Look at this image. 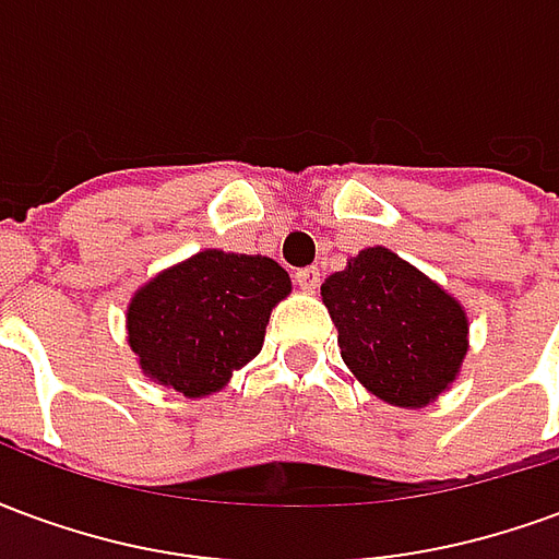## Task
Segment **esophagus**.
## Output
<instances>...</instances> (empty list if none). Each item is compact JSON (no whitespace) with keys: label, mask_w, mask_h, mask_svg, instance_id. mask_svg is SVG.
<instances>
[{"label":"esophagus","mask_w":559,"mask_h":559,"mask_svg":"<svg viewBox=\"0 0 559 559\" xmlns=\"http://www.w3.org/2000/svg\"><path fill=\"white\" fill-rule=\"evenodd\" d=\"M293 278H296V284H299L305 293H314L317 287H320V269H314V266L299 269V272H296Z\"/></svg>","instance_id":"obj_1"}]
</instances>
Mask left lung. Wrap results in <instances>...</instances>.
I'll return each mask as SVG.
<instances>
[{"instance_id": "left-lung-1", "label": "left lung", "mask_w": 559, "mask_h": 559, "mask_svg": "<svg viewBox=\"0 0 559 559\" xmlns=\"http://www.w3.org/2000/svg\"><path fill=\"white\" fill-rule=\"evenodd\" d=\"M323 290L341 359L365 389L395 407H425L455 380L467 317L433 281L389 248H365Z\"/></svg>"}]
</instances>
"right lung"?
Segmentation results:
<instances>
[{"label":"right lung","mask_w":559,"mask_h":559,"mask_svg":"<svg viewBox=\"0 0 559 559\" xmlns=\"http://www.w3.org/2000/svg\"><path fill=\"white\" fill-rule=\"evenodd\" d=\"M287 293L290 275L269 257L200 251L131 299L128 341L152 380L203 399L260 353Z\"/></svg>","instance_id":"add662e5"}]
</instances>
